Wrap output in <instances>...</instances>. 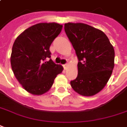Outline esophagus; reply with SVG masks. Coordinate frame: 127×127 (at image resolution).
<instances>
[{"instance_id": "34e87169", "label": "esophagus", "mask_w": 127, "mask_h": 127, "mask_svg": "<svg viewBox=\"0 0 127 127\" xmlns=\"http://www.w3.org/2000/svg\"><path fill=\"white\" fill-rule=\"evenodd\" d=\"M63 66H64V69H67V68H68V65L67 64H65V65H63Z\"/></svg>"}]
</instances>
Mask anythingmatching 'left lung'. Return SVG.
Wrapping results in <instances>:
<instances>
[{
  "label": "left lung",
  "instance_id": "1",
  "mask_svg": "<svg viewBox=\"0 0 127 127\" xmlns=\"http://www.w3.org/2000/svg\"><path fill=\"white\" fill-rule=\"evenodd\" d=\"M64 30L79 61L77 77L70 85L82 96H94L104 88L112 75L113 46L102 31L86 24L68 22Z\"/></svg>",
  "mask_w": 127,
  "mask_h": 127
}]
</instances>
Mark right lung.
<instances>
[{
    "label": "right lung",
    "mask_w": 127,
    "mask_h": 127,
    "mask_svg": "<svg viewBox=\"0 0 127 127\" xmlns=\"http://www.w3.org/2000/svg\"><path fill=\"white\" fill-rule=\"evenodd\" d=\"M55 22L39 23L23 31L14 41L10 63L18 82L29 93L42 95L48 92L62 65L50 59V47L62 29Z\"/></svg>",
    "instance_id": "obj_1"
}]
</instances>
